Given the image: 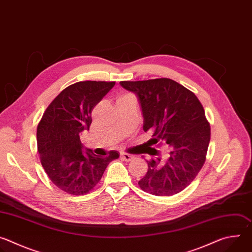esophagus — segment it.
<instances>
[{"instance_id":"1","label":"esophagus","mask_w":252,"mask_h":252,"mask_svg":"<svg viewBox=\"0 0 252 252\" xmlns=\"http://www.w3.org/2000/svg\"><path fill=\"white\" fill-rule=\"evenodd\" d=\"M121 158L124 159V160H126V161H129L133 158V156L126 154V153H121Z\"/></svg>"}]
</instances>
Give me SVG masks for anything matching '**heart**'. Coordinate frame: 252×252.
I'll return each mask as SVG.
<instances>
[{
    "label": "heart",
    "mask_w": 252,
    "mask_h": 252,
    "mask_svg": "<svg viewBox=\"0 0 252 252\" xmlns=\"http://www.w3.org/2000/svg\"><path fill=\"white\" fill-rule=\"evenodd\" d=\"M129 96H132V95H130V94H125V95L120 96V98H122V97H129Z\"/></svg>",
    "instance_id": "obj_1"
}]
</instances>
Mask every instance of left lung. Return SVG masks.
Wrapping results in <instances>:
<instances>
[{
    "instance_id": "8db88e82",
    "label": "left lung",
    "mask_w": 252,
    "mask_h": 252,
    "mask_svg": "<svg viewBox=\"0 0 252 252\" xmlns=\"http://www.w3.org/2000/svg\"><path fill=\"white\" fill-rule=\"evenodd\" d=\"M136 94L142 111L143 130L151 131L150 146L166 143L169 153L160 157L150 148L149 168L138 182L140 189L157 196H170L188 188L205 161L210 126L196 95L170 79L121 82Z\"/></svg>"
}]
</instances>
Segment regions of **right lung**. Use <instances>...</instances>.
Returning a JSON list of instances; mask_svg holds the SVG:
<instances>
[{"label": "right lung", "mask_w": 252, "mask_h": 252, "mask_svg": "<svg viewBox=\"0 0 252 252\" xmlns=\"http://www.w3.org/2000/svg\"><path fill=\"white\" fill-rule=\"evenodd\" d=\"M115 82L86 81L70 85L50 103L37 128L41 163L55 186L66 193L91 191L119 153L105 158L84 150L80 133L90 129L92 112L115 86Z\"/></svg>", "instance_id": "1"}]
</instances>
